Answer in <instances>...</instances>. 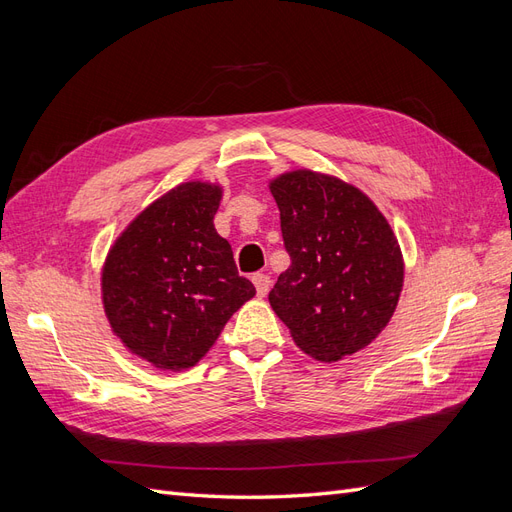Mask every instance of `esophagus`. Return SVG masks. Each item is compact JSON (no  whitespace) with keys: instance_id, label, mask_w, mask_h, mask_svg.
<instances>
[{"instance_id":"obj_1","label":"esophagus","mask_w":512,"mask_h":512,"mask_svg":"<svg viewBox=\"0 0 512 512\" xmlns=\"http://www.w3.org/2000/svg\"><path fill=\"white\" fill-rule=\"evenodd\" d=\"M252 282H254V286H256L258 297H265V294H267L269 288H271V277L265 275V273H254Z\"/></svg>"}]
</instances>
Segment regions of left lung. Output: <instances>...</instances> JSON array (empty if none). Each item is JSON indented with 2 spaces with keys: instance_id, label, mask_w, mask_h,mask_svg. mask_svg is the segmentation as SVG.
Segmentation results:
<instances>
[{
  "instance_id": "obj_1",
  "label": "left lung",
  "mask_w": 512,
  "mask_h": 512,
  "mask_svg": "<svg viewBox=\"0 0 512 512\" xmlns=\"http://www.w3.org/2000/svg\"><path fill=\"white\" fill-rule=\"evenodd\" d=\"M290 267L269 292L303 352L339 361L389 324L404 260L389 222L354 185L314 170L271 181Z\"/></svg>"
}]
</instances>
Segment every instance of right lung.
Instances as JSON below:
<instances>
[{
    "label": "right lung",
    "mask_w": 512,
    "mask_h": 512,
    "mask_svg": "<svg viewBox=\"0 0 512 512\" xmlns=\"http://www.w3.org/2000/svg\"><path fill=\"white\" fill-rule=\"evenodd\" d=\"M222 190L181 183L121 232L102 269L108 322L160 369L196 365L256 288L241 277L213 218Z\"/></svg>",
    "instance_id": "obj_1"
}]
</instances>
